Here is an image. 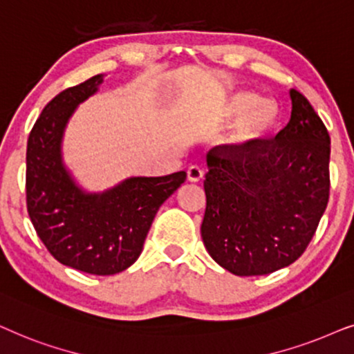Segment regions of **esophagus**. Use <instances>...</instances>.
<instances>
[{
  "instance_id": "1",
  "label": "esophagus",
  "mask_w": 354,
  "mask_h": 354,
  "mask_svg": "<svg viewBox=\"0 0 354 354\" xmlns=\"http://www.w3.org/2000/svg\"><path fill=\"white\" fill-rule=\"evenodd\" d=\"M202 176H204V171H202L201 167H197V165H191V167L187 168V180L191 183L201 181Z\"/></svg>"
}]
</instances>
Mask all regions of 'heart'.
Returning <instances> with one entry per match:
<instances>
[{
    "instance_id": "obj_1",
    "label": "heart",
    "mask_w": 354,
    "mask_h": 354,
    "mask_svg": "<svg viewBox=\"0 0 354 354\" xmlns=\"http://www.w3.org/2000/svg\"><path fill=\"white\" fill-rule=\"evenodd\" d=\"M221 118L225 121L239 118L233 131V140L241 145H254L277 129L280 106L273 100H261L252 91H236L226 97L221 106Z\"/></svg>"
}]
</instances>
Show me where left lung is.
Here are the masks:
<instances>
[{
    "mask_svg": "<svg viewBox=\"0 0 354 354\" xmlns=\"http://www.w3.org/2000/svg\"><path fill=\"white\" fill-rule=\"evenodd\" d=\"M273 139L207 153L201 233L212 259L239 277L267 275L309 246L330 196V136L303 93Z\"/></svg>",
    "mask_w": 354,
    "mask_h": 354,
    "instance_id": "1",
    "label": "left lung"
}]
</instances>
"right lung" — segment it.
<instances>
[{
	"instance_id": "right-lung-1",
	"label": "right lung",
	"mask_w": 354,
	"mask_h": 354,
	"mask_svg": "<svg viewBox=\"0 0 354 354\" xmlns=\"http://www.w3.org/2000/svg\"><path fill=\"white\" fill-rule=\"evenodd\" d=\"M102 74L58 93L44 108L27 140L26 201L37 234L63 266L92 275H115L138 261L160 205L186 171L129 178L103 194H84L61 163V136L79 103L102 84Z\"/></svg>"
}]
</instances>
